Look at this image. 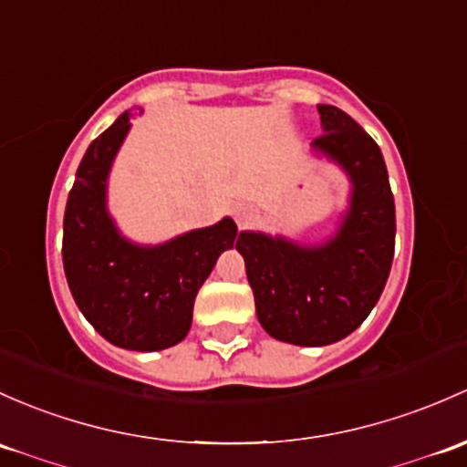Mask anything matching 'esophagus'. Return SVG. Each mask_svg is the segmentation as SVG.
I'll list each match as a JSON object with an SVG mask.
<instances>
[{"instance_id":"1","label":"esophagus","mask_w":467,"mask_h":467,"mask_svg":"<svg viewBox=\"0 0 467 467\" xmlns=\"http://www.w3.org/2000/svg\"><path fill=\"white\" fill-rule=\"evenodd\" d=\"M254 213H257V210H254V205L248 203V201H239V203H234V208H233V217H234V221H237L239 228H242V225H246L248 221H253Z\"/></svg>"}]
</instances>
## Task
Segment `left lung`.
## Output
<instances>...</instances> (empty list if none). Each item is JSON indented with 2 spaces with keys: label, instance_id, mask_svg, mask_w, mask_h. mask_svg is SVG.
<instances>
[{
  "label": "left lung",
  "instance_id": "8db88e82",
  "mask_svg": "<svg viewBox=\"0 0 467 467\" xmlns=\"http://www.w3.org/2000/svg\"><path fill=\"white\" fill-rule=\"evenodd\" d=\"M324 134L313 150L351 181L349 210L320 246L264 233H239L237 250L262 327L275 340L324 347L356 331L376 306L394 259L396 208L385 159L349 114L317 105Z\"/></svg>",
  "mask_w": 467,
  "mask_h": 467
}]
</instances>
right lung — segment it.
<instances>
[{
	"label": "right lung",
	"instance_id": "1",
	"mask_svg": "<svg viewBox=\"0 0 467 467\" xmlns=\"http://www.w3.org/2000/svg\"><path fill=\"white\" fill-rule=\"evenodd\" d=\"M131 114L118 116L89 145L67 199L62 262L71 296L111 345L159 351L179 345L192 324L194 297L237 225L230 217L159 246H139L118 233L107 213V176Z\"/></svg>",
	"mask_w": 467,
	"mask_h": 467
}]
</instances>
